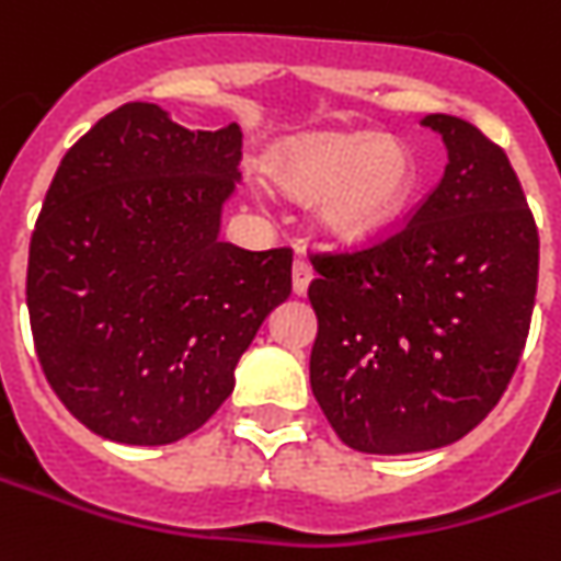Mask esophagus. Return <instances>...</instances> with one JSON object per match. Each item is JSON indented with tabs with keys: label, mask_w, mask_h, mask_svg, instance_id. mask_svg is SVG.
I'll use <instances>...</instances> for the list:
<instances>
[{
	"label": "esophagus",
	"mask_w": 561,
	"mask_h": 561,
	"mask_svg": "<svg viewBox=\"0 0 561 561\" xmlns=\"http://www.w3.org/2000/svg\"><path fill=\"white\" fill-rule=\"evenodd\" d=\"M310 282H312V266L307 264L304 257H297L295 266H291V288H295V295H307Z\"/></svg>",
	"instance_id": "1"
}]
</instances>
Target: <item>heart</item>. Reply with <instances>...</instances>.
Masks as SVG:
<instances>
[{
    "label": "heart",
    "mask_w": 561,
    "mask_h": 561,
    "mask_svg": "<svg viewBox=\"0 0 561 561\" xmlns=\"http://www.w3.org/2000/svg\"><path fill=\"white\" fill-rule=\"evenodd\" d=\"M270 178L295 199L316 202V224L341 245H362L399 224L421 184L405 140L371 131L297 137L266 162Z\"/></svg>",
    "instance_id": "b5f03b06"
}]
</instances>
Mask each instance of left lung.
<instances>
[{"label":"left lung","mask_w":561,"mask_h":561,"mask_svg":"<svg viewBox=\"0 0 561 561\" xmlns=\"http://www.w3.org/2000/svg\"><path fill=\"white\" fill-rule=\"evenodd\" d=\"M448 165L409 224L312 254L310 383L344 445L414 455L463 439L519 365L537 291V227L506 152L433 113Z\"/></svg>","instance_id":"left-lung-1"}]
</instances>
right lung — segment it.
<instances>
[{
	"label": "right lung",
	"mask_w": 561,
	"mask_h": 561,
	"mask_svg": "<svg viewBox=\"0 0 561 561\" xmlns=\"http://www.w3.org/2000/svg\"><path fill=\"white\" fill-rule=\"evenodd\" d=\"M242 131H190L125 104L60 159L30 239L26 307L51 390L91 433L169 445L232 392L291 295V249L220 242Z\"/></svg>",
	"instance_id": "1"
}]
</instances>
